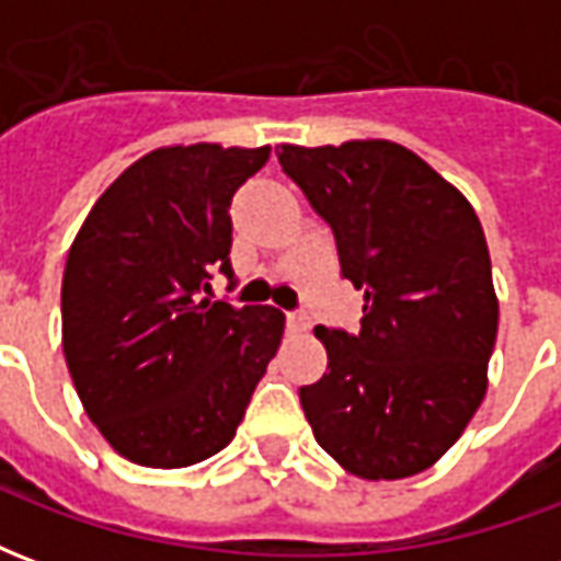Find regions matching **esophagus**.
<instances>
[{
  "label": "esophagus",
  "mask_w": 561,
  "mask_h": 561,
  "mask_svg": "<svg viewBox=\"0 0 561 561\" xmlns=\"http://www.w3.org/2000/svg\"><path fill=\"white\" fill-rule=\"evenodd\" d=\"M285 321H288V330H291V333H306V330H309V316L300 312V309H297V312H288Z\"/></svg>",
  "instance_id": "1"
}]
</instances>
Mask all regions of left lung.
<instances>
[{
  "label": "left lung",
  "mask_w": 561,
  "mask_h": 561,
  "mask_svg": "<svg viewBox=\"0 0 561 561\" xmlns=\"http://www.w3.org/2000/svg\"><path fill=\"white\" fill-rule=\"evenodd\" d=\"M276 156L364 291L357 333L316 328L328 373L300 388L306 421L357 478H412L445 457L486 393L499 300L481 221L393 140L282 144Z\"/></svg>",
  "instance_id": "8db88e82"
}]
</instances>
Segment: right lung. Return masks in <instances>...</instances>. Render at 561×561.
Listing matches in <instances>:
<instances>
[{"label": "right lung", "mask_w": 561, "mask_h": 561, "mask_svg": "<svg viewBox=\"0 0 561 561\" xmlns=\"http://www.w3.org/2000/svg\"><path fill=\"white\" fill-rule=\"evenodd\" d=\"M270 147H161L104 188L68 249L62 352L119 457L185 469L219 454L279 348L276 306L201 300L231 276V197Z\"/></svg>", "instance_id": "obj_1"}]
</instances>
